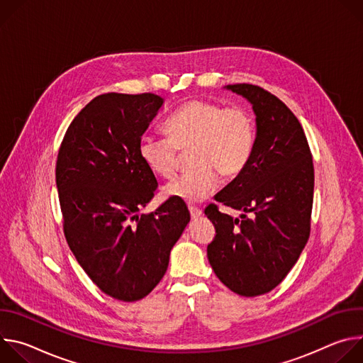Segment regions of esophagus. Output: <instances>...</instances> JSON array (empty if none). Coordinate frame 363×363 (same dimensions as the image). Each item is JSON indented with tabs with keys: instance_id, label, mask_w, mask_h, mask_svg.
Returning a JSON list of instances; mask_svg holds the SVG:
<instances>
[{
	"instance_id": "obj_1",
	"label": "esophagus",
	"mask_w": 363,
	"mask_h": 363,
	"mask_svg": "<svg viewBox=\"0 0 363 363\" xmlns=\"http://www.w3.org/2000/svg\"><path fill=\"white\" fill-rule=\"evenodd\" d=\"M189 214H191V218H198L202 216V211L199 208H196V206H189Z\"/></svg>"
}]
</instances>
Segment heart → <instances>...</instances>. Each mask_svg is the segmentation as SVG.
<instances>
[{"label": "heart", "mask_w": 363, "mask_h": 363, "mask_svg": "<svg viewBox=\"0 0 363 363\" xmlns=\"http://www.w3.org/2000/svg\"><path fill=\"white\" fill-rule=\"evenodd\" d=\"M167 139L143 136L138 153L146 169L161 179H171L178 169V150H189L192 169L168 186L164 194L189 203L208 198L218 186V175L237 177L250 162L255 145L251 116L240 108L192 99L165 122Z\"/></svg>", "instance_id": "heart-1"}]
</instances>
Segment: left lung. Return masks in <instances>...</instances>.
Segmentation results:
<instances>
[{
    "label": "left lung",
    "mask_w": 363,
    "mask_h": 363,
    "mask_svg": "<svg viewBox=\"0 0 363 363\" xmlns=\"http://www.w3.org/2000/svg\"><path fill=\"white\" fill-rule=\"evenodd\" d=\"M227 89L251 103L257 133L250 162L216 195L242 211L240 218L220 213L216 203L205 208L217 233L206 255L231 291L255 297L284 280L308 240L313 158L300 122L279 97L247 83Z\"/></svg>",
    "instance_id": "left-lung-1"
}]
</instances>
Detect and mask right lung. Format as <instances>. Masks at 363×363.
I'll use <instances>...</instances> for the list:
<instances>
[{"label":"right lung","mask_w":363,"mask_h":363,"mask_svg":"<svg viewBox=\"0 0 363 363\" xmlns=\"http://www.w3.org/2000/svg\"><path fill=\"white\" fill-rule=\"evenodd\" d=\"M162 105L153 93L100 94L73 119L57 155L67 244L90 280L122 301L140 300L157 287L191 220L177 198L139 216L158 182L138 146Z\"/></svg>","instance_id":"1"}]
</instances>
